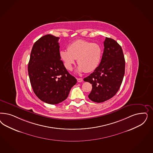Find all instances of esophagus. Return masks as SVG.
<instances>
[{
	"label": "esophagus",
	"mask_w": 153,
	"mask_h": 153,
	"mask_svg": "<svg viewBox=\"0 0 153 153\" xmlns=\"http://www.w3.org/2000/svg\"><path fill=\"white\" fill-rule=\"evenodd\" d=\"M77 80H78V82H83V79L82 78H77Z\"/></svg>",
	"instance_id": "1"
}]
</instances>
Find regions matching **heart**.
<instances>
[{"instance_id": "heart-1", "label": "heart", "mask_w": 153, "mask_h": 153, "mask_svg": "<svg viewBox=\"0 0 153 153\" xmlns=\"http://www.w3.org/2000/svg\"><path fill=\"white\" fill-rule=\"evenodd\" d=\"M102 55V49L97 43L85 40L78 39L71 43L67 50L59 52L61 59L66 69L72 70L73 65L77 59L79 72L91 73L97 68Z\"/></svg>"}]
</instances>
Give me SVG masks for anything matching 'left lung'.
Listing matches in <instances>:
<instances>
[{"instance_id":"left-lung-1","label":"left lung","mask_w":153,"mask_h":153,"mask_svg":"<svg viewBox=\"0 0 153 153\" xmlns=\"http://www.w3.org/2000/svg\"><path fill=\"white\" fill-rule=\"evenodd\" d=\"M101 62L97 68L84 81L92 84L88 95L91 101L100 103L112 98L122 84L125 73V59L121 46L106 37Z\"/></svg>"}]
</instances>
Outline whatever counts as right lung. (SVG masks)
<instances>
[{
  "label": "right lung",
  "mask_w": 153,
  "mask_h": 153,
  "mask_svg": "<svg viewBox=\"0 0 153 153\" xmlns=\"http://www.w3.org/2000/svg\"><path fill=\"white\" fill-rule=\"evenodd\" d=\"M59 39L48 34L35 42L28 64L30 81L34 92L40 100L52 105L66 100L77 82L61 60Z\"/></svg>",
  "instance_id": "1"
}]
</instances>
